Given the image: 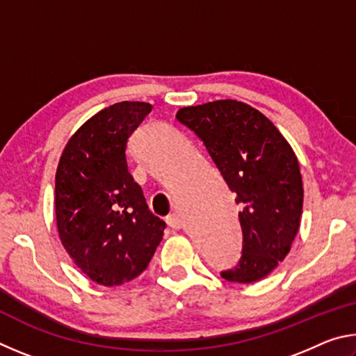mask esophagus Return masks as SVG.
I'll return each mask as SVG.
<instances>
[{
	"label": "esophagus",
	"instance_id": "34e87169",
	"mask_svg": "<svg viewBox=\"0 0 356 356\" xmlns=\"http://www.w3.org/2000/svg\"><path fill=\"white\" fill-rule=\"evenodd\" d=\"M166 222L172 229H180V226H182V220H180V216L177 213H170V215H168L166 216Z\"/></svg>",
	"mask_w": 356,
	"mask_h": 356
}]
</instances>
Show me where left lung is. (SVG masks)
Masks as SVG:
<instances>
[{"mask_svg": "<svg viewBox=\"0 0 356 356\" xmlns=\"http://www.w3.org/2000/svg\"><path fill=\"white\" fill-rule=\"evenodd\" d=\"M176 118L204 143L242 207V257L221 276L243 284L262 280L284 261L300 227L303 182L297 155L272 120L243 102L185 106Z\"/></svg>", "mask_w": 356, "mask_h": 356, "instance_id": "obj_1", "label": "left lung"}]
</instances>
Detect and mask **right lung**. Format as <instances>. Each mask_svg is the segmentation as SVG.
Returning <instances> with one entry per match:
<instances>
[{"instance_id":"right-lung-1","label":"right lung","mask_w":356,"mask_h":356,"mask_svg":"<svg viewBox=\"0 0 356 356\" xmlns=\"http://www.w3.org/2000/svg\"><path fill=\"white\" fill-rule=\"evenodd\" d=\"M152 110L119 102L94 114L65 144L56 170L55 212L61 243L81 272L102 286L140 276L163 238L129 172V136Z\"/></svg>"}]
</instances>
